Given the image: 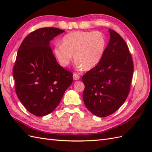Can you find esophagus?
<instances>
[{
  "mask_svg": "<svg viewBox=\"0 0 152 152\" xmlns=\"http://www.w3.org/2000/svg\"><path fill=\"white\" fill-rule=\"evenodd\" d=\"M80 76L79 74H76V73H74L73 74V78L74 80H78L80 79Z\"/></svg>",
  "mask_w": 152,
  "mask_h": 152,
  "instance_id": "1",
  "label": "esophagus"
}]
</instances>
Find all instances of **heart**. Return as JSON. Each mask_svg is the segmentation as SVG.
Instances as JSON below:
<instances>
[{
    "label": "heart",
    "mask_w": 152,
    "mask_h": 152,
    "mask_svg": "<svg viewBox=\"0 0 152 152\" xmlns=\"http://www.w3.org/2000/svg\"><path fill=\"white\" fill-rule=\"evenodd\" d=\"M106 45V38L99 31H74L63 37L61 46L54 53L61 65L66 66L72 59L78 67L89 70L101 61Z\"/></svg>",
    "instance_id": "1"
}]
</instances>
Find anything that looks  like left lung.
Wrapping results in <instances>:
<instances>
[{"label": "left lung", "mask_w": 152, "mask_h": 152, "mask_svg": "<svg viewBox=\"0 0 152 152\" xmlns=\"http://www.w3.org/2000/svg\"><path fill=\"white\" fill-rule=\"evenodd\" d=\"M108 31L110 38L101 61L82 78L86 108L101 118L111 115L124 104L130 91L134 70L125 40L115 31Z\"/></svg>", "instance_id": "obj_1"}]
</instances>
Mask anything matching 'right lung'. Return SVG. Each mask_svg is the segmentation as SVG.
Returning a JSON list of instances; mask_svg holds the SVG:
<instances>
[{
  "label": "right lung",
  "mask_w": 152,
  "mask_h": 152,
  "mask_svg": "<svg viewBox=\"0 0 152 152\" xmlns=\"http://www.w3.org/2000/svg\"><path fill=\"white\" fill-rule=\"evenodd\" d=\"M64 31L45 27L25 38L13 69L15 92L27 110L37 116L50 114L73 81V74L57 62L50 41Z\"/></svg>",
  "instance_id": "1"
}]
</instances>
